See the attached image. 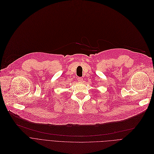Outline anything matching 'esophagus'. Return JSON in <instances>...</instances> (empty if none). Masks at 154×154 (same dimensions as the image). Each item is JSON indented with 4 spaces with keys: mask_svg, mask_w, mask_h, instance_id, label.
I'll return each mask as SVG.
<instances>
[{
    "mask_svg": "<svg viewBox=\"0 0 154 154\" xmlns=\"http://www.w3.org/2000/svg\"><path fill=\"white\" fill-rule=\"evenodd\" d=\"M77 79H78V82H83V78H81V77L78 78Z\"/></svg>",
    "mask_w": 154,
    "mask_h": 154,
    "instance_id": "esophagus-1",
    "label": "esophagus"
}]
</instances>
